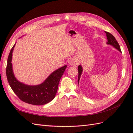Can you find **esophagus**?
Segmentation results:
<instances>
[{"instance_id":"34e87169","label":"esophagus","mask_w":133,"mask_h":133,"mask_svg":"<svg viewBox=\"0 0 133 133\" xmlns=\"http://www.w3.org/2000/svg\"><path fill=\"white\" fill-rule=\"evenodd\" d=\"M77 64H78V62L75 61V60H71V61L70 63V65L71 66H76V65H77Z\"/></svg>"}]
</instances>
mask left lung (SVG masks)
Here are the masks:
<instances>
[{
	"label": "left lung",
	"mask_w": 133,
	"mask_h": 133,
	"mask_svg": "<svg viewBox=\"0 0 133 133\" xmlns=\"http://www.w3.org/2000/svg\"><path fill=\"white\" fill-rule=\"evenodd\" d=\"M105 33H106L107 35V39H108V42L107 43L108 44H109V45H112L115 48H116V49H118L119 51L122 52L121 49H120V47L119 44L118 43V42L116 41V39L115 38V37L112 35L111 34H110V33L107 31H105ZM78 83L79 84V80H80V76L82 75V71H83V69L81 65H79L78 66Z\"/></svg>",
	"instance_id": "1"
}]
</instances>
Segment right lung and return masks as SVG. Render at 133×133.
I'll use <instances>...</instances> for the list:
<instances>
[{
  "label": "right lung",
  "mask_w": 133,
  "mask_h": 133,
  "mask_svg": "<svg viewBox=\"0 0 133 133\" xmlns=\"http://www.w3.org/2000/svg\"><path fill=\"white\" fill-rule=\"evenodd\" d=\"M15 44L12 47L7 60L6 74L11 89L23 102L35 105H42L51 102L55 98L60 78L66 65L60 68L52 73L41 84L28 85L19 82L14 75L12 68V53Z\"/></svg>",
  "instance_id": "1"
}]
</instances>
